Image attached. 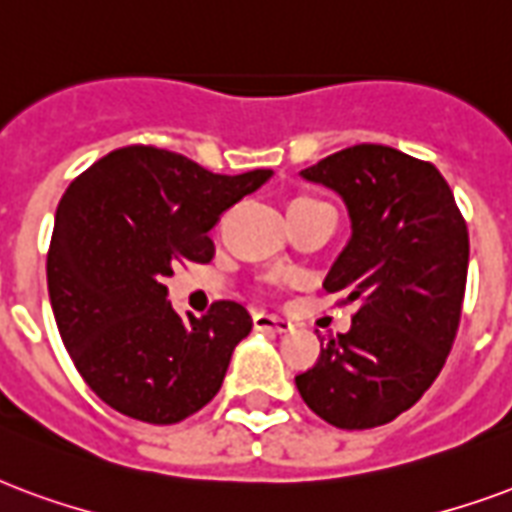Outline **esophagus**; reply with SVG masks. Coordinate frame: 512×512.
I'll list each match as a JSON object with an SVG mask.
<instances>
[{"label":"esophagus","instance_id":"esophagus-1","mask_svg":"<svg viewBox=\"0 0 512 512\" xmlns=\"http://www.w3.org/2000/svg\"><path fill=\"white\" fill-rule=\"evenodd\" d=\"M252 323H255L257 331L287 333V331H290V328H293V323H290V320H285V317H279V314H268V312H257L255 317H252Z\"/></svg>","mask_w":512,"mask_h":512}]
</instances>
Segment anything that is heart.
Segmentation results:
<instances>
[{"label":"heart","mask_w":512,"mask_h":512,"mask_svg":"<svg viewBox=\"0 0 512 512\" xmlns=\"http://www.w3.org/2000/svg\"><path fill=\"white\" fill-rule=\"evenodd\" d=\"M298 200H312V198H298Z\"/></svg>","instance_id":"obj_1"}]
</instances>
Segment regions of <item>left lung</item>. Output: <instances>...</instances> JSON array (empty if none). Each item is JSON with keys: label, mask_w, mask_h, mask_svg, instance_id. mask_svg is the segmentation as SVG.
Returning a JSON list of instances; mask_svg holds the SVG:
<instances>
[{"label": "left lung", "mask_w": 512, "mask_h": 512, "mask_svg": "<svg viewBox=\"0 0 512 512\" xmlns=\"http://www.w3.org/2000/svg\"><path fill=\"white\" fill-rule=\"evenodd\" d=\"M301 176L347 206L350 241L323 287L358 309L295 385L336 429H374L410 410L445 366L467 287V222L442 173L391 146H350Z\"/></svg>", "instance_id": "8db88e82"}]
</instances>
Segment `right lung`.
<instances>
[{
    "label": "right lung",
    "instance_id": "obj_1",
    "mask_svg": "<svg viewBox=\"0 0 512 512\" xmlns=\"http://www.w3.org/2000/svg\"><path fill=\"white\" fill-rule=\"evenodd\" d=\"M222 176L157 146L105 154L59 200L48 249V295L62 342L86 385L127 418L179 423L225 380L252 317L236 301L179 317L165 279L208 263L222 211L271 179Z\"/></svg>",
    "mask_w": 512,
    "mask_h": 512
}]
</instances>
